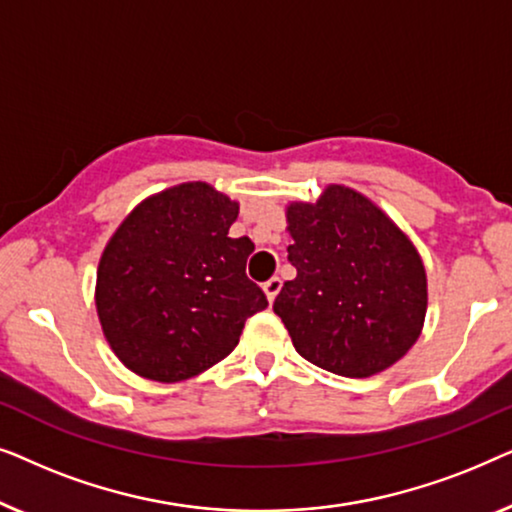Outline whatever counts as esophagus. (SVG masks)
<instances>
[{"mask_svg":"<svg viewBox=\"0 0 512 512\" xmlns=\"http://www.w3.org/2000/svg\"><path fill=\"white\" fill-rule=\"evenodd\" d=\"M279 289H282V279L279 277H272V279H268V282L263 284V291H265V298L270 300H275L277 298V293H279Z\"/></svg>","mask_w":512,"mask_h":512,"instance_id":"esophagus-1","label":"esophagus"}]
</instances>
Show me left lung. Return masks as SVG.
<instances>
[{"mask_svg":"<svg viewBox=\"0 0 512 512\" xmlns=\"http://www.w3.org/2000/svg\"><path fill=\"white\" fill-rule=\"evenodd\" d=\"M286 282L272 310L296 352L345 377H370L408 354L424 328L426 270L410 237L366 195L328 184L289 202Z\"/></svg>","mask_w":512,"mask_h":512,"instance_id":"1","label":"left lung"}]
</instances>
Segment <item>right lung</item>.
Segmentation results:
<instances>
[{
    "mask_svg": "<svg viewBox=\"0 0 512 512\" xmlns=\"http://www.w3.org/2000/svg\"><path fill=\"white\" fill-rule=\"evenodd\" d=\"M240 202L205 181L139 202L104 247L95 307L111 352L132 373L181 382L233 352L268 307L247 277L249 237H228Z\"/></svg>",
    "mask_w": 512,
    "mask_h": 512,
    "instance_id": "obj_1",
    "label": "right lung"
}]
</instances>
